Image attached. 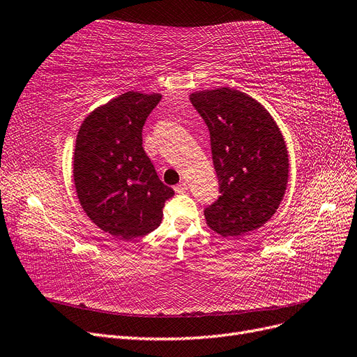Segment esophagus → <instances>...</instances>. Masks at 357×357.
Returning a JSON list of instances; mask_svg holds the SVG:
<instances>
[{
	"mask_svg": "<svg viewBox=\"0 0 357 357\" xmlns=\"http://www.w3.org/2000/svg\"><path fill=\"white\" fill-rule=\"evenodd\" d=\"M174 190H176L177 193H185V192L188 190V183H186V181H180L178 185L174 188Z\"/></svg>",
	"mask_w": 357,
	"mask_h": 357,
	"instance_id": "esophagus-1",
	"label": "esophagus"
}]
</instances>
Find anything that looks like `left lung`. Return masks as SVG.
Listing matches in <instances>:
<instances>
[{"label":"left lung","mask_w":357,"mask_h":357,"mask_svg":"<svg viewBox=\"0 0 357 357\" xmlns=\"http://www.w3.org/2000/svg\"><path fill=\"white\" fill-rule=\"evenodd\" d=\"M207 123L220 197L204 210L208 228L238 236L264 226L277 211L289 180L282 131L265 107L231 88L190 93Z\"/></svg>","instance_id":"8db88e82"}]
</instances>
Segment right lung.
<instances>
[{
    "label": "right lung",
    "instance_id": "1",
    "mask_svg": "<svg viewBox=\"0 0 357 357\" xmlns=\"http://www.w3.org/2000/svg\"><path fill=\"white\" fill-rule=\"evenodd\" d=\"M160 93L129 91L91 112L74 149L73 177L82 208L104 232L131 240L155 231L165 186L143 149V126Z\"/></svg>",
    "mask_w": 357,
    "mask_h": 357
}]
</instances>
